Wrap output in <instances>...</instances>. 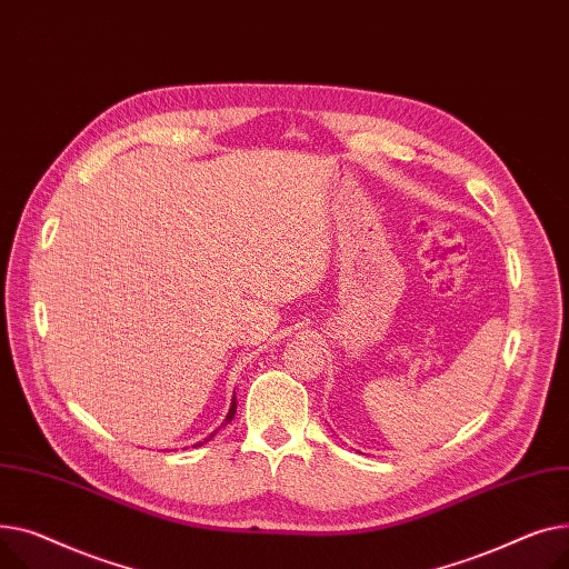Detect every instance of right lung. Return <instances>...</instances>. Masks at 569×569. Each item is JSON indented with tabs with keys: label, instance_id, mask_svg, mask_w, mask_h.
Here are the masks:
<instances>
[{
	"label": "right lung",
	"instance_id": "add662e5",
	"mask_svg": "<svg viewBox=\"0 0 569 569\" xmlns=\"http://www.w3.org/2000/svg\"><path fill=\"white\" fill-rule=\"evenodd\" d=\"M233 413H237V397H233V399H231V407H229V413H227V418H224V422H222V427H224V425H229V422H231V418H233ZM213 433H216V431H213ZM213 433H211V437H209V439H213ZM209 439H204V441H202V443H207V441H209ZM202 443H197V446H202Z\"/></svg>",
	"mask_w": 569,
	"mask_h": 569
}]
</instances>
